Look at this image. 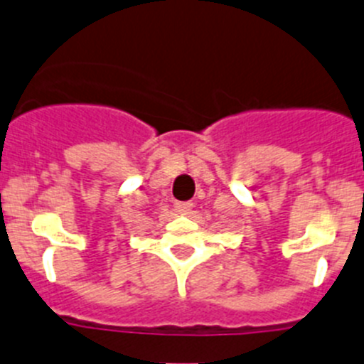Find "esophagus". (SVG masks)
Wrapping results in <instances>:
<instances>
[{"label": "esophagus", "mask_w": 364, "mask_h": 364, "mask_svg": "<svg viewBox=\"0 0 364 364\" xmlns=\"http://www.w3.org/2000/svg\"><path fill=\"white\" fill-rule=\"evenodd\" d=\"M192 203H176V210L179 211L181 215H188L192 211Z\"/></svg>", "instance_id": "1"}]
</instances>
